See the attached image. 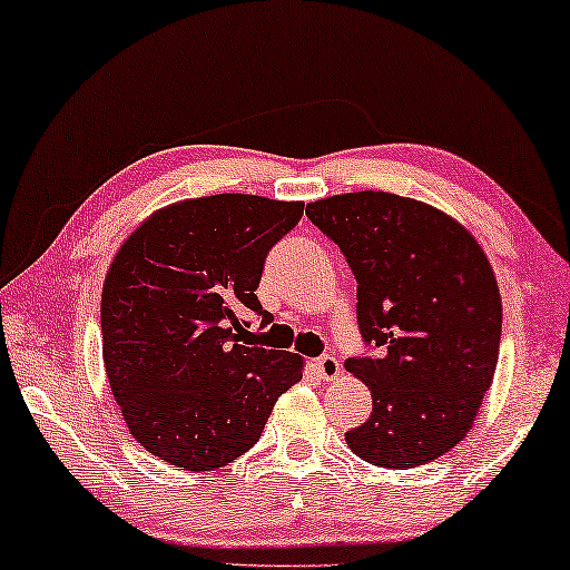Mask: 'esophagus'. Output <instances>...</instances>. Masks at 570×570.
Wrapping results in <instances>:
<instances>
[{
  "label": "esophagus",
  "mask_w": 570,
  "mask_h": 570,
  "mask_svg": "<svg viewBox=\"0 0 570 570\" xmlns=\"http://www.w3.org/2000/svg\"><path fill=\"white\" fill-rule=\"evenodd\" d=\"M316 371L324 381H334L342 376V363L334 355H322L316 357Z\"/></svg>",
  "instance_id": "esophagus-1"
}]
</instances>
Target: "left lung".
<instances>
[{"instance_id": "8db88e82", "label": "left lung", "mask_w": 570, "mask_h": 570, "mask_svg": "<svg viewBox=\"0 0 570 570\" xmlns=\"http://www.w3.org/2000/svg\"><path fill=\"white\" fill-rule=\"evenodd\" d=\"M306 215L345 254L376 350L345 363L373 396L347 446L389 470L433 462L470 431L495 373L503 311L485 252L454 217L389 191L337 194Z\"/></svg>"}]
</instances>
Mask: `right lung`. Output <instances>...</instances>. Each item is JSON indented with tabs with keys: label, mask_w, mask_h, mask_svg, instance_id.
<instances>
[{
	"label": "right lung",
	"mask_w": 570,
	"mask_h": 570,
	"mask_svg": "<svg viewBox=\"0 0 570 570\" xmlns=\"http://www.w3.org/2000/svg\"><path fill=\"white\" fill-rule=\"evenodd\" d=\"M303 202L213 194L163 207L116 254L100 301L108 384L150 454L191 472L233 462L259 441L303 361L252 342L264 259Z\"/></svg>",
	"instance_id": "right-lung-1"
}]
</instances>
